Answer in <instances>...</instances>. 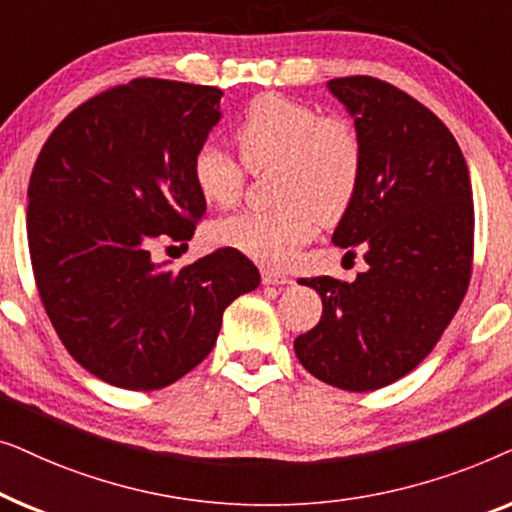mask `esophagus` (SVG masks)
<instances>
[{
  "label": "esophagus",
  "instance_id": "34e87169",
  "mask_svg": "<svg viewBox=\"0 0 512 512\" xmlns=\"http://www.w3.org/2000/svg\"><path fill=\"white\" fill-rule=\"evenodd\" d=\"M263 284H268V286H286V284H293V279L282 275V272H277V270H263Z\"/></svg>",
  "mask_w": 512,
  "mask_h": 512
}]
</instances>
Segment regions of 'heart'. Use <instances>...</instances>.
<instances>
[{"mask_svg":"<svg viewBox=\"0 0 512 512\" xmlns=\"http://www.w3.org/2000/svg\"><path fill=\"white\" fill-rule=\"evenodd\" d=\"M247 170L272 172V209H244L214 221L209 235L221 247L265 265L289 263L314 226L340 221L363 174V142L347 118L321 116L312 104L265 93L254 97L235 128ZM191 179L209 205L240 198L244 170L221 146L205 142L191 158Z\"/></svg>","mask_w":512,"mask_h":512,"instance_id":"obj_1","label":"heart"}]
</instances>
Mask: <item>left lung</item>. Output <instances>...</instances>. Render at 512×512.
<instances>
[{
  "instance_id": "8db88e82",
  "label": "left lung",
  "mask_w": 512,
  "mask_h": 512,
  "mask_svg": "<svg viewBox=\"0 0 512 512\" xmlns=\"http://www.w3.org/2000/svg\"><path fill=\"white\" fill-rule=\"evenodd\" d=\"M363 142L356 198L333 230L335 247L368 270L354 282L312 277L319 324L293 342L317 380L373 391L422 363L471 282V177L457 139L403 90L373 76L331 79Z\"/></svg>"
}]
</instances>
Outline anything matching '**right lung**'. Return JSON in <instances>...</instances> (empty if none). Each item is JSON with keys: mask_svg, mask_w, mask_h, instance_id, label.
I'll list each match as a JSON object with an SVG mask.
<instances>
[{"mask_svg": "<svg viewBox=\"0 0 512 512\" xmlns=\"http://www.w3.org/2000/svg\"><path fill=\"white\" fill-rule=\"evenodd\" d=\"M214 86L135 79L83 102L46 139L27 188V242L48 319L88 373L121 389L177 382L216 345L223 310L261 284L235 249L170 270L207 202L191 158L221 121Z\"/></svg>", "mask_w": 512, "mask_h": 512, "instance_id": "add662e5", "label": "right lung"}]
</instances>
